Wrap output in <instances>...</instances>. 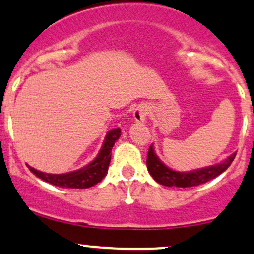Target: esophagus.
I'll return each instance as SVG.
<instances>
[{
  "label": "esophagus",
  "instance_id": "1",
  "mask_svg": "<svg viewBox=\"0 0 254 254\" xmlns=\"http://www.w3.org/2000/svg\"><path fill=\"white\" fill-rule=\"evenodd\" d=\"M147 114H148L147 107L143 106V105L137 106L134 109V119H135V122H138V123L145 122L146 117H147Z\"/></svg>",
  "mask_w": 254,
  "mask_h": 254
}]
</instances>
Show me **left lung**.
<instances>
[{"label": "left lung", "instance_id": "8db88e82", "mask_svg": "<svg viewBox=\"0 0 254 254\" xmlns=\"http://www.w3.org/2000/svg\"><path fill=\"white\" fill-rule=\"evenodd\" d=\"M236 157V153H233L226 161L219 164L210 165V167L203 168V169L193 170L190 173H179L172 170L170 168L165 167L159 161L158 157L154 153V149L152 145L149 146L147 153V169L152 178L158 184L164 186H176V188H192V186H198L201 184L208 183L209 180L214 179L215 176L225 172Z\"/></svg>", "mask_w": 254, "mask_h": 254}]
</instances>
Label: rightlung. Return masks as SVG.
Returning <instances> with one entry per match:
<instances>
[{"instance_id": "right-lung-1", "label": "right lung", "mask_w": 254, "mask_h": 254, "mask_svg": "<svg viewBox=\"0 0 254 254\" xmlns=\"http://www.w3.org/2000/svg\"><path fill=\"white\" fill-rule=\"evenodd\" d=\"M120 129H114L107 134L105 142L100 153L89 165L76 172L68 173V174H47V173L39 172L28 165L29 170L34 173L37 178L42 179L46 183L58 186V188H69V189H87L100 183L107 174L108 165L111 163L112 147L114 142L119 138Z\"/></svg>"}]
</instances>
